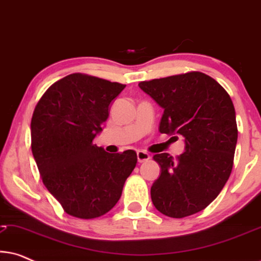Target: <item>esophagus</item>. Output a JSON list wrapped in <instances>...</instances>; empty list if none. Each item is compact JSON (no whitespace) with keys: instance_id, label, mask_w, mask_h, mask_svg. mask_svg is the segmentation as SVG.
I'll return each instance as SVG.
<instances>
[{"instance_id":"1","label":"esophagus","mask_w":261,"mask_h":261,"mask_svg":"<svg viewBox=\"0 0 261 261\" xmlns=\"http://www.w3.org/2000/svg\"><path fill=\"white\" fill-rule=\"evenodd\" d=\"M137 156H138V162L139 163H145V162H147V160L151 159V155H149L148 153L145 152V151H138Z\"/></svg>"}]
</instances>
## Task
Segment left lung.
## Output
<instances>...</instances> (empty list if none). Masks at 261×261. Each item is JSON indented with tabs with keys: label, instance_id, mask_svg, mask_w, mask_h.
Wrapping results in <instances>:
<instances>
[{
	"label": "left lung",
	"instance_id": "left-lung-1",
	"mask_svg": "<svg viewBox=\"0 0 261 261\" xmlns=\"http://www.w3.org/2000/svg\"><path fill=\"white\" fill-rule=\"evenodd\" d=\"M164 108L159 130L185 139V152L154 154L162 173L151 188L156 210L173 219L194 215L217 197L230 176L238 141L235 109L222 85L190 71L139 83Z\"/></svg>",
	"mask_w": 261,
	"mask_h": 261
}]
</instances>
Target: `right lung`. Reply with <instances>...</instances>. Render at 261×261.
<instances>
[{"label": "right lung", "instance_id": "right-lung-1", "mask_svg": "<svg viewBox=\"0 0 261 261\" xmlns=\"http://www.w3.org/2000/svg\"><path fill=\"white\" fill-rule=\"evenodd\" d=\"M124 87L71 73L53 83L35 106L32 153L42 183L71 216L91 220L112 210L137 166L133 149L108 153L94 145L109 105Z\"/></svg>", "mask_w": 261, "mask_h": 261}]
</instances>
